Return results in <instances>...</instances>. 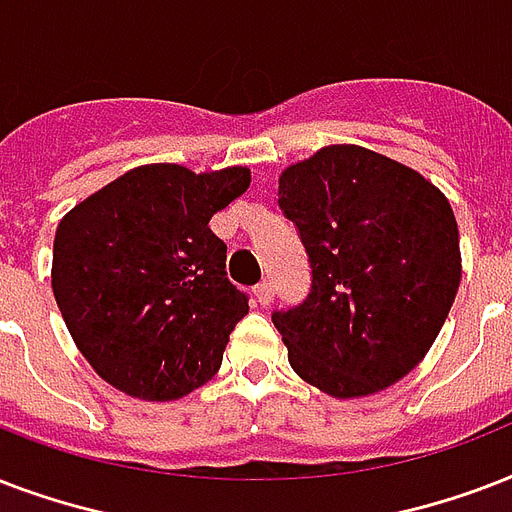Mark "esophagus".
<instances>
[{
	"instance_id": "34e87169",
	"label": "esophagus",
	"mask_w": 512,
	"mask_h": 512,
	"mask_svg": "<svg viewBox=\"0 0 512 512\" xmlns=\"http://www.w3.org/2000/svg\"><path fill=\"white\" fill-rule=\"evenodd\" d=\"M256 301H259L261 307H267L269 301H272V296H275V288H272V283L269 280H264V283L256 285Z\"/></svg>"
}]
</instances>
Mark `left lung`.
Instances as JSON below:
<instances>
[{"instance_id": "1", "label": "left lung", "mask_w": 512, "mask_h": 512, "mask_svg": "<svg viewBox=\"0 0 512 512\" xmlns=\"http://www.w3.org/2000/svg\"><path fill=\"white\" fill-rule=\"evenodd\" d=\"M277 202L310 253L312 291L272 323L296 374L331 398H368L425 360L462 280L446 194L358 144L288 165Z\"/></svg>"}]
</instances>
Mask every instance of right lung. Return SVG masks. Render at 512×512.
Wrapping results in <instances>:
<instances>
[{
    "label": "right lung",
    "mask_w": 512,
    "mask_h": 512,
    "mask_svg": "<svg viewBox=\"0 0 512 512\" xmlns=\"http://www.w3.org/2000/svg\"><path fill=\"white\" fill-rule=\"evenodd\" d=\"M251 168L152 162L77 202L55 229L50 283L82 358L138 400H178L213 379L248 301L227 277L213 213Z\"/></svg>",
    "instance_id": "obj_1"
}]
</instances>
